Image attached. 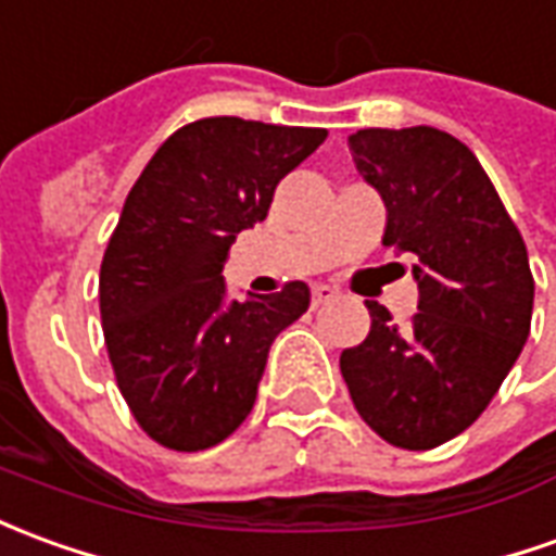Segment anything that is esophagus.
<instances>
[{"label": "esophagus", "mask_w": 556, "mask_h": 556, "mask_svg": "<svg viewBox=\"0 0 556 556\" xmlns=\"http://www.w3.org/2000/svg\"><path fill=\"white\" fill-rule=\"evenodd\" d=\"M337 298H340V291L333 289V286H325V282L313 286V306L331 304V301H337Z\"/></svg>", "instance_id": "1"}]
</instances>
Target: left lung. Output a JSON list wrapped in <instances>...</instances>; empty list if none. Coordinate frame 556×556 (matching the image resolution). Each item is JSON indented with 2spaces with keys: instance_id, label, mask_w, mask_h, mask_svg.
<instances>
[{
  "instance_id": "obj_1",
  "label": "left lung",
  "mask_w": 556,
  "mask_h": 556,
  "mask_svg": "<svg viewBox=\"0 0 556 556\" xmlns=\"http://www.w3.org/2000/svg\"><path fill=\"white\" fill-rule=\"evenodd\" d=\"M355 168L386 201L382 243L413 252L418 313L340 355L352 403L391 445L425 452L479 418L521 355L533 274L521 231L467 143L433 126L349 135Z\"/></svg>"
}]
</instances>
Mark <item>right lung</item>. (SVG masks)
Listing matches in <instances>:
<instances>
[{
  "label": "right lung",
  "mask_w": 556,
  "mask_h": 556,
  "mask_svg": "<svg viewBox=\"0 0 556 556\" xmlns=\"http://www.w3.org/2000/svg\"><path fill=\"white\" fill-rule=\"evenodd\" d=\"M325 129L207 116L147 162L104 250L99 306L116 386L165 448L204 452L238 430L267 352L309 306L306 282L228 298L231 243L267 216L279 180Z\"/></svg>",
  "instance_id": "obj_1"
}]
</instances>
